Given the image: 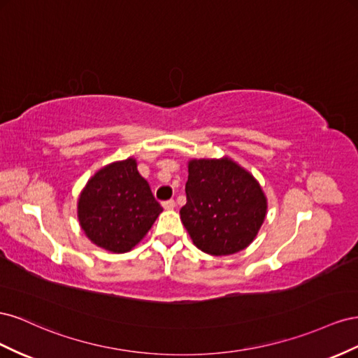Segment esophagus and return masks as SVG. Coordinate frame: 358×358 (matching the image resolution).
<instances>
[{
	"label": "esophagus",
	"instance_id": "esophagus-1",
	"mask_svg": "<svg viewBox=\"0 0 358 358\" xmlns=\"http://www.w3.org/2000/svg\"><path fill=\"white\" fill-rule=\"evenodd\" d=\"M162 207L165 208V210H173V207H176V201H173V199L163 201V202H162Z\"/></svg>",
	"mask_w": 358,
	"mask_h": 358
}]
</instances>
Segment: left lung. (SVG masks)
<instances>
[{
    "label": "left lung",
    "mask_w": 358,
    "mask_h": 358,
    "mask_svg": "<svg viewBox=\"0 0 358 358\" xmlns=\"http://www.w3.org/2000/svg\"><path fill=\"white\" fill-rule=\"evenodd\" d=\"M186 196L181 222L193 244L214 257L246 249L267 214L259 182L228 157L190 160Z\"/></svg>",
    "instance_id": "1"
}]
</instances>
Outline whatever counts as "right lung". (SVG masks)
<instances>
[{"label":"right lung","instance_id":"add662e5","mask_svg":"<svg viewBox=\"0 0 358 358\" xmlns=\"http://www.w3.org/2000/svg\"><path fill=\"white\" fill-rule=\"evenodd\" d=\"M162 211L134 157L97 171L78 199V219L85 236L114 253L134 249Z\"/></svg>","mask_w":358,"mask_h":358}]
</instances>
